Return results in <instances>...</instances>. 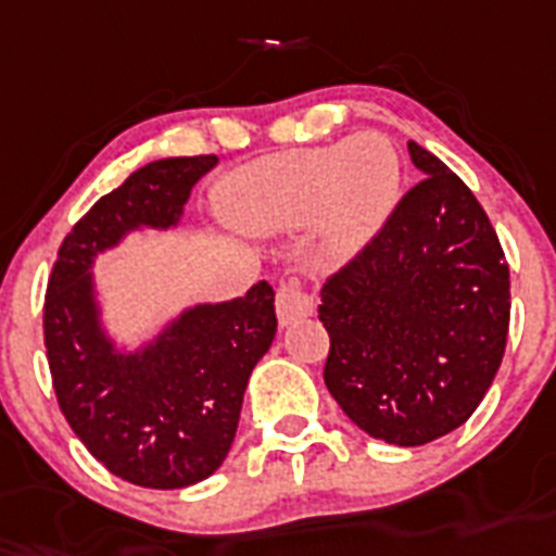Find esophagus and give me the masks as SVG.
I'll return each mask as SVG.
<instances>
[{"label":"esophagus","instance_id":"1","mask_svg":"<svg viewBox=\"0 0 556 556\" xmlns=\"http://www.w3.org/2000/svg\"><path fill=\"white\" fill-rule=\"evenodd\" d=\"M314 316V296L300 282H282L277 291V319L282 328L293 325L296 319Z\"/></svg>","mask_w":556,"mask_h":556}]
</instances>
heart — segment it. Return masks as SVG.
Segmentation results:
<instances>
[{
	"instance_id": "b5f03b06",
	"label": "heart",
	"mask_w": 556,
	"mask_h": 556,
	"mask_svg": "<svg viewBox=\"0 0 556 556\" xmlns=\"http://www.w3.org/2000/svg\"><path fill=\"white\" fill-rule=\"evenodd\" d=\"M401 191V157L381 132H358L333 147L265 157L223 186V217L251 237H274L316 223L319 256L356 260L390 220Z\"/></svg>"
}]
</instances>
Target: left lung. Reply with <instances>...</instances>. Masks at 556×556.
Here are the masks:
<instances>
[{
    "label": "left lung",
    "mask_w": 556,
    "mask_h": 556,
    "mask_svg": "<svg viewBox=\"0 0 556 556\" xmlns=\"http://www.w3.org/2000/svg\"><path fill=\"white\" fill-rule=\"evenodd\" d=\"M421 184L381 235L321 288L325 384L350 421L421 446L478 409L503 362L508 265L486 212L455 172L407 143Z\"/></svg>",
    "instance_id": "8db88e82"
}]
</instances>
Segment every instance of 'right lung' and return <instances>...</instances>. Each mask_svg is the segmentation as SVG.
Masks as SVG:
<instances>
[{
    "instance_id": "right-lung-1",
    "label": "right lung",
    "mask_w": 556,
    "mask_h": 556,
    "mask_svg": "<svg viewBox=\"0 0 556 556\" xmlns=\"http://www.w3.org/2000/svg\"><path fill=\"white\" fill-rule=\"evenodd\" d=\"M214 155L163 157L98 200L64 237L45 296V344L59 407L112 475L184 489L220 469L235 444L251 370L277 333L274 288L200 302L141 342L110 328L96 263L129 235L175 231Z\"/></svg>"
}]
</instances>
